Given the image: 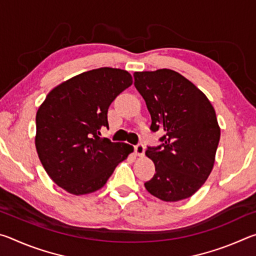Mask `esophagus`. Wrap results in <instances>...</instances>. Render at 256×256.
I'll use <instances>...</instances> for the list:
<instances>
[{
	"mask_svg": "<svg viewBox=\"0 0 256 256\" xmlns=\"http://www.w3.org/2000/svg\"><path fill=\"white\" fill-rule=\"evenodd\" d=\"M134 151H136V154L138 156H140V157H142V156L144 154V146L142 144H136V146H134Z\"/></svg>",
	"mask_w": 256,
	"mask_h": 256,
	"instance_id": "1",
	"label": "esophagus"
}]
</instances>
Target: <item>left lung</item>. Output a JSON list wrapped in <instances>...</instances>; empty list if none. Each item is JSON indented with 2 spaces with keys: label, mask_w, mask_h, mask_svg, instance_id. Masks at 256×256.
Returning a JSON list of instances; mask_svg holds the SVG:
<instances>
[{
  "label": "left lung",
  "mask_w": 256,
  "mask_h": 256,
  "mask_svg": "<svg viewBox=\"0 0 256 256\" xmlns=\"http://www.w3.org/2000/svg\"><path fill=\"white\" fill-rule=\"evenodd\" d=\"M133 76L152 120L150 130L164 133L162 144L146 151L156 167L146 188L166 202L192 196L214 168L220 140L214 108L200 89L170 68Z\"/></svg>",
  "instance_id": "8db88e82"
}]
</instances>
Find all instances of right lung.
Returning a JSON list of instances; mask_svg holds the SVG:
<instances>
[{"mask_svg": "<svg viewBox=\"0 0 256 256\" xmlns=\"http://www.w3.org/2000/svg\"><path fill=\"white\" fill-rule=\"evenodd\" d=\"M120 68L84 72L52 90L36 115L37 154L55 184L74 196L106 184L133 146L100 138L112 100L132 84Z\"/></svg>", "mask_w": 256, "mask_h": 256, "instance_id": "1", "label": "right lung"}]
</instances>
